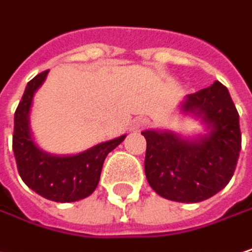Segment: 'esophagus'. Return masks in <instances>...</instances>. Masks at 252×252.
I'll return each instance as SVG.
<instances>
[{"instance_id":"esophagus-1","label":"esophagus","mask_w":252,"mask_h":252,"mask_svg":"<svg viewBox=\"0 0 252 252\" xmlns=\"http://www.w3.org/2000/svg\"><path fill=\"white\" fill-rule=\"evenodd\" d=\"M146 125H148V121L143 119V118H139V119L134 121V130H140V128L146 127Z\"/></svg>"}]
</instances>
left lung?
Here are the masks:
<instances>
[{"instance_id":"left-lung-1","label":"left lung","mask_w":252,"mask_h":252,"mask_svg":"<svg viewBox=\"0 0 252 252\" xmlns=\"http://www.w3.org/2000/svg\"><path fill=\"white\" fill-rule=\"evenodd\" d=\"M180 112L205 127L204 134L185 137L171 130H146L145 173L151 188L176 202H201L230 182L241 151L239 115L229 90L219 81L188 94Z\"/></svg>"}]
</instances>
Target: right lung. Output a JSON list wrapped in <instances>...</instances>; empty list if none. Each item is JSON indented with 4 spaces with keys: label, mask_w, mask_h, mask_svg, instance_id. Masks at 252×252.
I'll return each mask as SVG.
<instances>
[{
    "label": "right lung",
    "mask_w": 252,
    "mask_h": 252,
    "mask_svg": "<svg viewBox=\"0 0 252 252\" xmlns=\"http://www.w3.org/2000/svg\"><path fill=\"white\" fill-rule=\"evenodd\" d=\"M47 73L48 70L41 72L25 88L14 113L13 152L19 174L29 189L54 202H75L95 190L107 154L121 145L127 134L75 155H53L42 151L32 136L29 113L33 95Z\"/></svg>",
    "instance_id": "right-lung-1"
}]
</instances>
